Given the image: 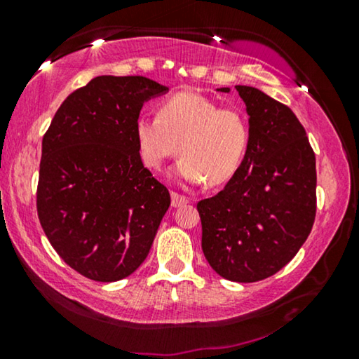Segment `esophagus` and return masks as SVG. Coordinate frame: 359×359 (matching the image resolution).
<instances>
[{
    "label": "esophagus",
    "instance_id": "obj_1",
    "mask_svg": "<svg viewBox=\"0 0 359 359\" xmlns=\"http://www.w3.org/2000/svg\"><path fill=\"white\" fill-rule=\"evenodd\" d=\"M184 204H188V198H184V196H181L178 193H171V205H173V208H180V205Z\"/></svg>",
    "mask_w": 359,
    "mask_h": 359
}]
</instances>
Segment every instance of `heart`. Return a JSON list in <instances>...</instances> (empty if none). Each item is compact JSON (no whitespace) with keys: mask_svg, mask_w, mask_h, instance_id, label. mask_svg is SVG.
I'll use <instances>...</instances> for the list:
<instances>
[{"mask_svg":"<svg viewBox=\"0 0 359 359\" xmlns=\"http://www.w3.org/2000/svg\"><path fill=\"white\" fill-rule=\"evenodd\" d=\"M134 139L149 168L160 170L181 150L184 156L171 170L176 181L220 186L238 173L248 150L250 127L238 109L184 91L161 102L158 117L140 116Z\"/></svg>","mask_w":359,"mask_h":359,"instance_id":"obj_1","label":"heart"}]
</instances>
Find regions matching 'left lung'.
Returning <instances> with one entry per match:
<instances>
[{
  "instance_id": "obj_1",
  "label": "left lung",
  "mask_w": 359,
  "mask_h": 359,
  "mask_svg": "<svg viewBox=\"0 0 359 359\" xmlns=\"http://www.w3.org/2000/svg\"><path fill=\"white\" fill-rule=\"evenodd\" d=\"M250 142L238 173L214 198L198 203L203 252L219 276L255 283L291 262L316 220V155L287 106L237 85ZM230 93V88H217Z\"/></svg>"
}]
</instances>
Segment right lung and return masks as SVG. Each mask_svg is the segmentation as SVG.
Wrapping results in <instances>:
<instances>
[{
    "mask_svg": "<svg viewBox=\"0 0 359 359\" xmlns=\"http://www.w3.org/2000/svg\"><path fill=\"white\" fill-rule=\"evenodd\" d=\"M165 93L145 76H96L62 102L43 135L39 220L63 262L93 281L130 276L170 208L134 139L144 102Z\"/></svg>",
    "mask_w": 359,
    "mask_h": 359,
    "instance_id": "right-lung-1",
    "label": "right lung"
}]
</instances>
